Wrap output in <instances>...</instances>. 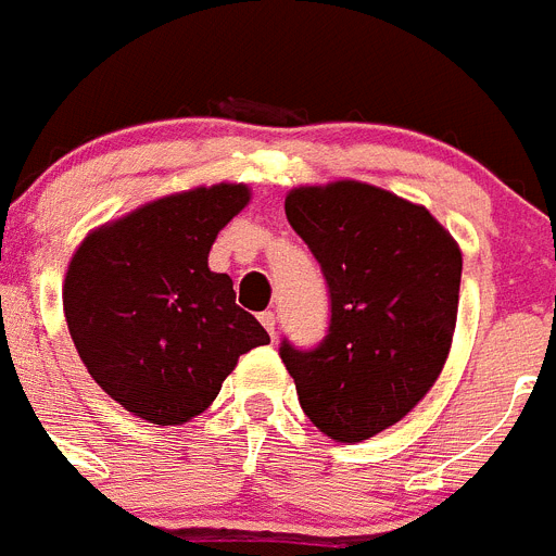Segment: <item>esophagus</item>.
Returning <instances> with one entry per match:
<instances>
[{"mask_svg": "<svg viewBox=\"0 0 556 556\" xmlns=\"http://www.w3.org/2000/svg\"><path fill=\"white\" fill-rule=\"evenodd\" d=\"M258 320H261V327L269 332V338H275V312H261Z\"/></svg>", "mask_w": 556, "mask_h": 556, "instance_id": "obj_1", "label": "esophagus"}]
</instances>
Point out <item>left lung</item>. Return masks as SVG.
Here are the masks:
<instances>
[{
    "mask_svg": "<svg viewBox=\"0 0 556 556\" xmlns=\"http://www.w3.org/2000/svg\"><path fill=\"white\" fill-rule=\"evenodd\" d=\"M283 210L324 269L332 320L318 350L283 341L281 361L312 424L361 443L409 415L446 366L460 247L424 204L355 178L292 187Z\"/></svg>",
    "mask_w": 556,
    "mask_h": 556,
    "instance_id": "obj_1",
    "label": "left lung"
}]
</instances>
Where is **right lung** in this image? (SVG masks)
I'll return each mask as SVG.
<instances>
[{"label": "right lung", "instance_id": "obj_1", "mask_svg": "<svg viewBox=\"0 0 556 556\" xmlns=\"http://www.w3.org/2000/svg\"><path fill=\"white\" fill-rule=\"evenodd\" d=\"M250 187H192L90 229L62 283L64 320L90 378L124 409L181 426L210 406L244 352L269 343L206 258Z\"/></svg>", "mask_w": 556, "mask_h": 556}]
</instances>
